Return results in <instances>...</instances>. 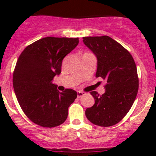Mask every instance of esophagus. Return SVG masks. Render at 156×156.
Here are the masks:
<instances>
[{
	"instance_id": "1",
	"label": "esophagus",
	"mask_w": 156,
	"mask_h": 156,
	"mask_svg": "<svg viewBox=\"0 0 156 156\" xmlns=\"http://www.w3.org/2000/svg\"><path fill=\"white\" fill-rule=\"evenodd\" d=\"M83 94H84V92L82 91V90H79V91H77V98H80L82 97Z\"/></svg>"
}]
</instances>
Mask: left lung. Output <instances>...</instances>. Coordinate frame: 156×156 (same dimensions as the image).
<instances>
[{
  "instance_id": "8db88e82",
  "label": "left lung",
  "mask_w": 156,
  "mask_h": 156,
  "mask_svg": "<svg viewBox=\"0 0 156 156\" xmlns=\"http://www.w3.org/2000/svg\"><path fill=\"white\" fill-rule=\"evenodd\" d=\"M83 43L98 58L96 77L106 80L105 93L91 91L95 102L85 111L97 126H111L128 113L137 97L139 79L133 57L126 48L108 36L83 37Z\"/></svg>"
}]
</instances>
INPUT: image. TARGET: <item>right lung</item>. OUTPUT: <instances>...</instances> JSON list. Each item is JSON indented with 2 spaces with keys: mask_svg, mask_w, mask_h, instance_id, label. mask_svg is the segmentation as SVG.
<instances>
[{
  "mask_svg": "<svg viewBox=\"0 0 156 156\" xmlns=\"http://www.w3.org/2000/svg\"><path fill=\"white\" fill-rule=\"evenodd\" d=\"M78 43L79 38L44 37L28 45L18 58L14 90L23 112L38 126L55 127L67 119L77 93L73 89L59 92L52 81L61 73L63 58Z\"/></svg>",
  "mask_w": 156,
  "mask_h": 156,
  "instance_id": "1",
  "label": "right lung"
}]
</instances>
